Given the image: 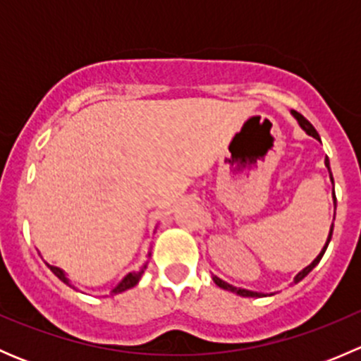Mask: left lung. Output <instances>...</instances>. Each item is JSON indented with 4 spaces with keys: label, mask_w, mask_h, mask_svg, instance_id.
<instances>
[{
    "label": "left lung",
    "mask_w": 361,
    "mask_h": 361,
    "mask_svg": "<svg viewBox=\"0 0 361 361\" xmlns=\"http://www.w3.org/2000/svg\"><path fill=\"white\" fill-rule=\"evenodd\" d=\"M292 115L295 116V118H297L298 126H300L302 129L305 130V134H309V136H312V137H314V140H318V141H319V134L316 133V129H314V127L311 126V122H309V120H305L304 116L300 115V113H297V111H293V110H292ZM325 166H326V169H329V173H330V178H332V171H330V160H329V159H325ZM332 181H334V180H332ZM334 204H336V197H334ZM334 218H336V214H334ZM332 232H334V224H332V227H330L329 238H326V243H325V246H323V250L319 251V255H318V257H316L314 260H312L311 264L307 265V267H305V269H302V271L298 272L297 276H295V278H293V283H295V285H297L298 281H302V279H304L305 276H307L309 272H311L312 269H314L316 265L319 264V260H322V257H323V255H325L326 248H329V243H330V239H332ZM213 281L216 283V285L220 286V288H224V290H228V292H234V293L241 295V297H265V293H260V292H251V290L238 288V286H232V285H228V283H225L224 279L216 278V276H213Z\"/></svg>",
    "instance_id": "obj_1"
}]
</instances>
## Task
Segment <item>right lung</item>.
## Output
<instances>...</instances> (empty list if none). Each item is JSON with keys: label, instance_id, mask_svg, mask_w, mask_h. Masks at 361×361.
Returning <instances> with one entry per match:
<instances>
[{"label": "right lung", "instance_id": "obj_1", "mask_svg": "<svg viewBox=\"0 0 361 361\" xmlns=\"http://www.w3.org/2000/svg\"><path fill=\"white\" fill-rule=\"evenodd\" d=\"M150 255H152V253H148V257H150ZM47 265H49V264H47ZM147 265H148V262H147V264H143V267H141V269H137V271H133V272H129V274H126V276H123V278H122V281H120L118 285H116L115 288L111 290L110 295L122 293V292H126V290H130V288H133V286H136L137 283H140V279H141V276H143V272H145V269H147ZM49 269H50V271L54 272V274L57 276V278L61 279V281H63V283H66V285L71 286V283H69V279H68L66 272H64L63 269L56 267V265H49Z\"/></svg>", "mask_w": 361, "mask_h": 361}]
</instances>
